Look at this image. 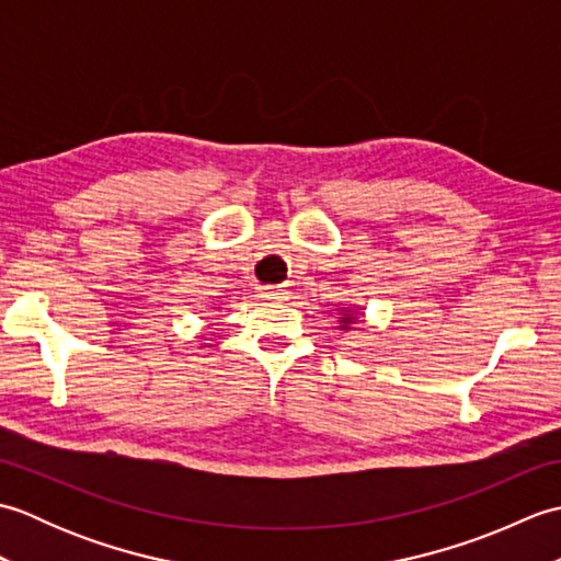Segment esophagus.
<instances>
[{
  "label": "esophagus",
  "mask_w": 561,
  "mask_h": 561,
  "mask_svg": "<svg viewBox=\"0 0 561 561\" xmlns=\"http://www.w3.org/2000/svg\"><path fill=\"white\" fill-rule=\"evenodd\" d=\"M260 296H262V299H267V301L284 299V296H287V289H282V287H262Z\"/></svg>",
  "instance_id": "esophagus-1"
}]
</instances>
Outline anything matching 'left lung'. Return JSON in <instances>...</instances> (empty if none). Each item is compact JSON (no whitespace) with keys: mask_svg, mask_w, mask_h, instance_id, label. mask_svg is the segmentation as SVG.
I'll use <instances>...</instances> for the list:
<instances>
[{"mask_svg":"<svg viewBox=\"0 0 561 561\" xmlns=\"http://www.w3.org/2000/svg\"><path fill=\"white\" fill-rule=\"evenodd\" d=\"M352 320H354V318H350V316H347V318H342V330H347V325L352 323Z\"/></svg>","mask_w":561,"mask_h":561,"instance_id":"1","label":"left lung"}]
</instances>
